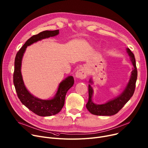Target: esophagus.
Segmentation results:
<instances>
[{
    "label": "esophagus",
    "mask_w": 148,
    "mask_h": 148,
    "mask_svg": "<svg viewBox=\"0 0 148 148\" xmlns=\"http://www.w3.org/2000/svg\"><path fill=\"white\" fill-rule=\"evenodd\" d=\"M87 72L86 70L84 68H83V67L79 68L75 73V77L80 79L86 78L87 77Z\"/></svg>",
    "instance_id": "obj_1"
}]
</instances>
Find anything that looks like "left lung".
Here are the masks:
<instances>
[{
  "label": "left lung",
  "mask_w": 148,
  "mask_h": 148,
  "mask_svg": "<svg viewBox=\"0 0 148 148\" xmlns=\"http://www.w3.org/2000/svg\"><path fill=\"white\" fill-rule=\"evenodd\" d=\"M127 54L130 57V61L133 65V70L131 72V75L129 82L123 92L116 97L110 100L105 103L97 104L92 101L94 91L91 85L93 84V81L91 77L89 79L88 84V101L86 104L87 110L92 114L97 116H112L116 114L124 105L130 100L135 92L136 82L138 76V71L136 66V61L132 52L129 48H126Z\"/></svg>",
  "instance_id": "8db88e82"
}]
</instances>
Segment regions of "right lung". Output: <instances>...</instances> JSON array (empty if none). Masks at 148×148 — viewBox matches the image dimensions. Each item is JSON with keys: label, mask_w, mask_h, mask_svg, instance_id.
<instances>
[{"label": "right lung", "mask_w": 148, "mask_h": 148, "mask_svg": "<svg viewBox=\"0 0 148 148\" xmlns=\"http://www.w3.org/2000/svg\"><path fill=\"white\" fill-rule=\"evenodd\" d=\"M58 34L59 30L45 31L32 36L17 52L15 60L13 83L18 98L28 109L40 116H50L61 111L64 105L66 94L74 84V78L73 76H69L63 79L59 84L57 91L53 98L48 100L39 99L32 95L25 86L21 73L22 61L27 47L42 39L55 36Z\"/></svg>", "instance_id": "1"}]
</instances>
